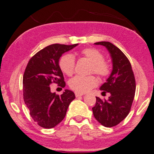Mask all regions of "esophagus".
<instances>
[{"instance_id":"esophagus-1","label":"esophagus","mask_w":154,"mask_h":154,"mask_svg":"<svg viewBox=\"0 0 154 154\" xmlns=\"http://www.w3.org/2000/svg\"><path fill=\"white\" fill-rule=\"evenodd\" d=\"M75 94V96H76V97H80V96H84V94H83V93H80V92H76Z\"/></svg>"}]
</instances>
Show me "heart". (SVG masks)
Listing matches in <instances>:
<instances>
[{
  "label": "heart",
  "instance_id": "b5f03b06",
  "mask_svg": "<svg viewBox=\"0 0 154 154\" xmlns=\"http://www.w3.org/2000/svg\"><path fill=\"white\" fill-rule=\"evenodd\" d=\"M82 55L92 62L91 72H95L96 75L105 78L110 72V67L109 64L104 61V56L96 48H88L82 51ZM75 60L72 55L65 54L61 57L59 60V68L63 73L70 76L74 73ZM98 83L97 79L93 75L82 76L76 75L69 81V86L72 89L77 92L84 93L96 86Z\"/></svg>",
  "mask_w": 154,
  "mask_h": 154
}]
</instances>
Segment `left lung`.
<instances>
[{
	"label": "left lung",
	"mask_w": 154,
	"mask_h": 154,
	"mask_svg": "<svg viewBox=\"0 0 154 154\" xmlns=\"http://www.w3.org/2000/svg\"><path fill=\"white\" fill-rule=\"evenodd\" d=\"M95 45L106 48L112 58V70L100 87V90L109 92L110 96L108 100L96 97L92 112L100 124L112 127L122 122L130 112L135 96V78L130 61L119 48L109 42H96Z\"/></svg>",
	"instance_id": "1"
}]
</instances>
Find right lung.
<instances>
[{
  "instance_id": "right-lung-1",
  "label": "right lung",
  "mask_w": 154,
  "mask_h": 154,
  "mask_svg": "<svg viewBox=\"0 0 154 154\" xmlns=\"http://www.w3.org/2000/svg\"><path fill=\"white\" fill-rule=\"evenodd\" d=\"M77 45H48L37 52L27 65L23 76L24 101L32 119L42 127L51 129L61 123L75 98L69 89H65L61 96L56 95L51 92L49 85L55 82L62 88L65 86L58 62L64 53Z\"/></svg>"
}]
</instances>
